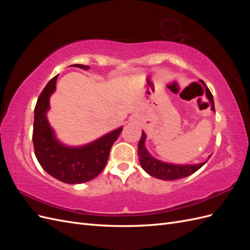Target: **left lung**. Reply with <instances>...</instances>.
<instances>
[{"label": "left lung", "mask_w": 250, "mask_h": 250, "mask_svg": "<svg viewBox=\"0 0 250 250\" xmlns=\"http://www.w3.org/2000/svg\"><path fill=\"white\" fill-rule=\"evenodd\" d=\"M207 97L210 101L211 109L215 110L213 95H211L210 90L208 88H207ZM145 139H146V135H145V132L143 131L140 143H139V150H138L140 164L142 166V168L145 170L149 174V175L153 176V177L160 178L162 180L180 179V178L192 175L193 173L199 170L202 166L207 163V162H204L199 165L179 166V165L167 164V163H163L161 161H157L154 157H152L148 153L147 149L145 148Z\"/></svg>", "instance_id": "1"}]
</instances>
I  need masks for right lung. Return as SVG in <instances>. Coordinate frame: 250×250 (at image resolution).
Wrapping results in <instances>:
<instances>
[{
    "instance_id": "obj_1",
    "label": "right lung",
    "mask_w": 250,
    "mask_h": 250,
    "mask_svg": "<svg viewBox=\"0 0 250 250\" xmlns=\"http://www.w3.org/2000/svg\"><path fill=\"white\" fill-rule=\"evenodd\" d=\"M73 66L88 69L87 65L83 64ZM57 77L58 75L48 82L35 105L32 134L34 153L42 168L51 176L65 184H82L94 179L102 172L122 128L83 147L69 148L62 145L55 139L46 117L50 106L49 98L55 90Z\"/></svg>"
}]
</instances>
